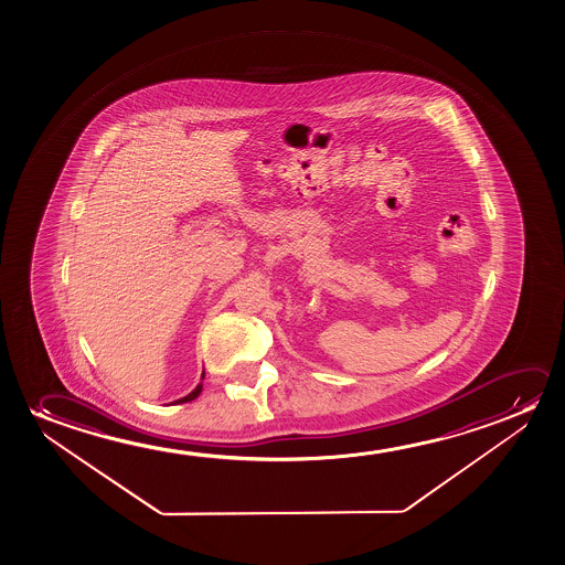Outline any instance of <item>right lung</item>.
<instances>
[{
  "instance_id": "1",
  "label": "right lung",
  "mask_w": 565,
  "mask_h": 565,
  "mask_svg": "<svg viewBox=\"0 0 565 565\" xmlns=\"http://www.w3.org/2000/svg\"><path fill=\"white\" fill-rule=\"evenodd\" d=\"M202 379H204V374H202ZM202 392V384H199V386L194 387L193 392L191 394L185 395V397H181V399H178L175 403H186V402H193V399H196L199 395H201Z\"/></svg>"
}]
</instances>
